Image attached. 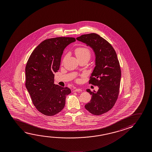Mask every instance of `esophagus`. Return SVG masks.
Masks as SVG:
<instances>
[{
    "label": "esophagus",
    "instance_id": "obj_1",
    "mask_svg": "<svg viewBox=\"0 0 152 152\" xmlns=\"http://www.w3.org/2000/svg\"><path fill=\"white\" fill-rule=\"evenodd\" d=\"M82 90H81V89H80V88H76L75 90H74V92H81Z\"/></svg>",
    "mask_w": 152,
    "mask_h": 152
}]
</instances>
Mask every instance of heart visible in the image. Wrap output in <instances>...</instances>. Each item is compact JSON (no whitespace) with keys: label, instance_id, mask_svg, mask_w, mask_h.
<instances>
[{"label":"heart","instance_id":"b5f03b06","mask_svg":"<svg viewBox=\"0 0 152 152\" xmlns=\"http://www.w3.org/2000/svg\"><path fill=\"white\" fill-rule=\"evenodd\" d=\"M76 56L78 59L87 58L88 60L91 57V51L88 48L84 47H80L76 48L75 50Z\"/></svg>","mask_w":152,"mask_h":152}]
</instances>
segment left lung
<instances>
[{"label": "left lung", "mask_w": 152, "mask_h": 152, "mask_svg": "<svg viewBox=\"0 0 152 152\" xmlns=\"http://www.w3.org/2000/svg\"><path fill=\"white\" fill-rule=\"evenodd\" d=\"M76 39L91 48L95 57L89 83L96 85L99 90H86L92 98L85 107L93 115H102L112 109L119 93L121 73L117 53L107 41L96 33L84 34Z\"/></svg>", "instance_id": "1"}]
</instances>
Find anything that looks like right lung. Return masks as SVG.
<instances>
[{
  "mask_svg": "<svg viewBox=\"0 0 152 152\" xmlns=\"http://www.w3.org/2000/svg\"><path fill=\"white\" fill-rule=\"evenodd\" d=\"M74 37H58L45 40L33 50L25 67V86L33 103L43 115L52 116L65 107L71 93L67 87L54 84L55 72L60 67L66 47L75 42Z\"/></svg>",
  "mask_w": 152,
  "mask_h": 152,
  "instance_id": "right-lung-1",
  "label": "right lung"
}]
</instances>
